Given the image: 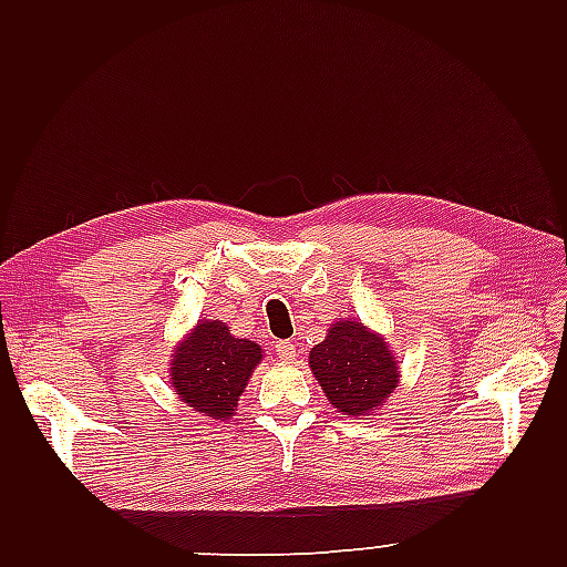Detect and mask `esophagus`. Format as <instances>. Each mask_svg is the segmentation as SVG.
Instances as JSON below:
<instances>
[{
    "label": "esophagus",
    "instance_id": "34e87169",
    "mask_svg": "<svg viewBox=\"0 0 567 567\" xmlns=\"http://www.w3.org/2000/svg\"><path fill=\"white\" fill-rule=\"evenodd\" d=\"M275 353H277V358L280 360H285V363H292L295 360V343L292 341H277L275 343Z\"/></svg>",
    "mask_w": 567,
    "mask_h": 567
}]
</instances>
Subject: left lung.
<instances>
[{"label":"left lung","instance_id":"8db88e82","mask_svg":"<svg viewBox=\"0 0 567 567\" xmlns=\"http://www.w3.org/2000/svg\"><path fill=\"white\" fill-rule=\"evenodd\" d=\"M309 368L329 404L346 416H372L400 388V363L384 336L360 319L329 323L309 351Z\"/></svg>","mask_w":567,"mask_h":567}]
</instances>
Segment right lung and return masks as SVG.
<instances>
[{"label":"right lung","instance_id":"right-lung-1","mask_svg":"<svg viewBox=\"0 0 567 567\" xmlns=\"http://www.w3.org/2000/svg\"><path fill=\"white\" fill-rule=\"evenodd\" d=\"M260 360L262 348L256 341L236 339L219 319H202L175 346L171 388L192 412L228 421Z\"/></svg>","mask_w":567,"mask_h":567}]
</instances>
